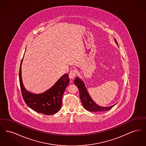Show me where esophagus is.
I'll use <instances>...</instances> for the list:
<instances>
[{"label":"esophagus","instance_id":"34e87169","mask_svg":"<svg viewBox=\"0 0 146 146\" xmlns=\"http://www.w3.org/2000/svg\"><path fill=\"white\" fill-rule=\"evenodd\" d=\"M76 70L75 69L71 70V71L70 72V74H69V78L70 79H73L75 76H76Z\"/></svg>","mask_w":146,"mask_h":146}]
</instances>
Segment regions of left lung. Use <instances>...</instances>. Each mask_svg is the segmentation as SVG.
<instances>
[{
    "instance_id": "8db88e82",
    "label": "left lung",
    "mask_w": 146,
    "mask_h": 146,
    "mask_svg": "<svg viewBox=\"0 0 146 146\" xmlns=\"http://www.w3.org/2000/svg\"><path fill=\"white\" fill-rule=\"evenodd\" d=\"M114 41L118 46L116 39ZM74 83L76 85L79 91V96L84 108L89 111H104L111 110L116 104L109 107H102L96 104L91 97L89 94L86 90V86L83 81L78 77H76L74 80Z\"/></svg>"
}]
</instances>
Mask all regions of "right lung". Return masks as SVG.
Segmentation results:
<instances>
[{"label": "right lung", "mask_w": 146, "mask_h": 146, "mask_svg": "<svg viewBox=\"0 0 146 146\" xmlns=\"http://www.w3.org/2000/svg\"><path fill=\"white\" fill-rule=\"evenodd\" d=\"M23 57L19 70V80L22 97L25 103L32 110L39 113L50 115L57 113L62 107L63 95L70 83L68 74H63L52 87L45 92L38 94L32 93L26 90L22 82L21 66Z\"/></svg>", "instance_id": "1"}]
</instances>
